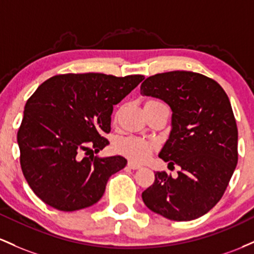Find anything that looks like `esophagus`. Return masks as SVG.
Segmentation results:
<instances>
[{
  "label": "esophagus",
  "instance_id": "obj_1",
  "mask_svg": "<svg viewBox=\"0 0 254 254\" xmlns=\"http://www.w3.org/2000/svg\"><path fill=\"white\" fill-rule=\"evenodd\" d=\"M128 168H130V169H133V170H135V169H139V168H141V165L140 164H138V163H135V162H132V161H129L128 162Z\"/></svg>",
  "mask_w": 254,
  "mask_h": 254
}]
</instances>
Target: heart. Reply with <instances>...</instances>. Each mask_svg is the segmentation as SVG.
I'll list each match as a JSON object with an SVG mask.
<instances>
[{
  "instance_id": "1",
  "label": "heart",
  "mask_w": 254,
  "mask_h": 254,
  "mask_svg": "<svg viewBox=\"0 0 254 254\" xmlns=\"http://www.w3.org/2000/svg\"><path fill=\"white\" fill-rule=\"evenodd\" d=\"M153 102V101H151ZM115 149L120 155L132 159V161L141 162L150 156L153 149L152 142L138 138V136H126L118 140Z\"/></svg>"
}]
</instances>
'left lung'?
Returning <instances> with one entry per match:
<instances>
[{
	"mask_svg": "<svg viewBox=\"0 0 254 254\" xmlns=\"http://www.w3.org/2000/svg\"><path fill=\"white\" fill-rule=\"evenodd\" d=\"M140 93L172 109V129L158 156L181 168L178 178L155 173L142 200L172 221L201 217L224 194L238 164V127L229 98L218 82L186 70L149 76Z\"/></svg>",
	"mask_w": 254,
	"mask_h": 254,
	"instance_id": "1",
	"label": "left lung"
}]
</instances>
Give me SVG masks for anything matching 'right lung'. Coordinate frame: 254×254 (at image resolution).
<instances>
[{"label": "right lung", "instance_id": "right-lung-1", "mask_svg": "<svg viewBox=\"0 0 254 254\" xmlns=\"http://www.w3.org/2000/svg\"><path fill=\"white\" fill-rule=\"evenodd\" d=\"M144 75L62 74L39 85L25 104L18 130L20 164L27 184L45 204L75 211L96 204L122 156L99 157L109 141L113 105Z\"/></svg>", "mask_w": 254, "mask_h": 254}]
</instances>
